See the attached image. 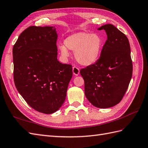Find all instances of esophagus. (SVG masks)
I'll use <instances>...</instances> for the list:
<instances>
[{
	"label": "esophagus",
	"instance_id": "1",
	"mask_svg": "<svg viewBox=\"0 0 148 148\" xmlns=\"http://www.w3.org/2000/svg\"><path fill=\"white\" fill-rule=\"evenodd\" d=\"M73 72L75 75H78L79 74V69L77 67L74 66L73 67Z\"/></svg>",
	"mask_w": 148,
	"mask_h": 148
}]
</instances>
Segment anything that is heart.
Returning a JSON list of instances; mask_svg holds the SVG:
<instances>
[{"mask_svg":"<svg viewBox=\"0 0 148 148\" xmlns=\"http://www.w3.org/2000/svg\"><path fill=\"white\" fill-rule=\"evenodd\" d=\"M64 44H60L59 49L64 57L69 56L67 49L74 51L77 62L84 66H90L99 59L103 47L104 40L97 34L78 32L68 36Z\"/></svg>","mask_w":148,"mask_h":148,"instance_id":"1","label":"heart"}]
</instances>
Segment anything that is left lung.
Here are the masks:
<instances>
[{
	"instance_id": "obj_1",
	"label": "left lung",
	"mask_w": 148,
	"mask_h": 148,
	"mask_svg": "<svg viewBox=\"0 0 148 148\" xmlns=\"http://www.w3.org/2000/svg\"><path fill=\"white\" fill-rule=\"evenodd\" d=\"M104 30L108 39L97 61L80 71L84 80L87 99L95 107L109 108L120 103L132 74L130 45L126 35L108 24Z\"/></svg>"
}]
</instances>
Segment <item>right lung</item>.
Wrapping results in <instances>:
<instances>
[{
  "label": "right lung",
  "mask_w": 148,
  "mask_h": 148,
  "mask_svg": "<svg viewBox=\"0 0 148 148\" xmlns=\"http://www.w3.org/2000/svg\"><path fill=\"white\" fill-rule=\"evenodd\" d=\"M55 27L30 26L18 37L12 50L14 81L30 106L52 114L62 106L73 77L71 64L58 60Z\"/></svg>",
  "instance_id": "right-lung-1"
}]
</instances>
